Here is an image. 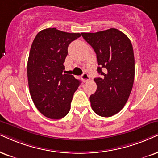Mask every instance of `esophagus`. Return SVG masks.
Returning a JSON list of instances; mask_svg holds the SVG:
<instances>
[{
  "mask_svg": "<svg viewBox=\"0 0 158 158\" xmlns=\"http://www.w3.org/2000/svg\"><path fill=\"white\" fill-rule=\"evenodd\" d=\"M81 79H82V81H84V82H86V81H88L89 80V76L87 74V73H84L81 76Z\"/></svg>",
  "mask_w": 158,
  "mask_h": 158,
  "instance_id": "1",
  "label": "esophagus"
}]
</instances>
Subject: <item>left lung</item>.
<instances>
[{
  "instance_id": "obj_1",
  "label": "left lung",
  "mask_w": 158,
  "mask_h": 158,
  "mask_svg": "<svg viewBox=\"0 0 158 158\" xmlns=\"http://www.w3.org/2000/svg\"><path fill=\"white\" fill-rule=\"evenodd\" d=\"M84 39L96 53L97 85L89 101L94 112L109 117L122 110L132 90L135 60L132 44L125 33L110 28L97 33H82Z\"/></svg>"
}]
</instances>
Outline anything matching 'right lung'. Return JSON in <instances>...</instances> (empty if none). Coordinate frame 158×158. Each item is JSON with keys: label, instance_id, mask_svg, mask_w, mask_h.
<instances>
[{"label": "right lung", "instance_id": "obj_1", "mask_svg": "<svg viewBox=\"0 0 158 158\" xmlns=\"http://www.w3.org/2000/svg\"><path fill=\"white\" fill-rule=\"evenodd\" d=\"M80 33L53 28L40 31L31 45L27 60V80L32 100L48 118L59 119L69 112L71 103L80 81L63 72L71 41Z\"/></svg>", "mask_w": 158, "mask_h": 158}]
</instances>
